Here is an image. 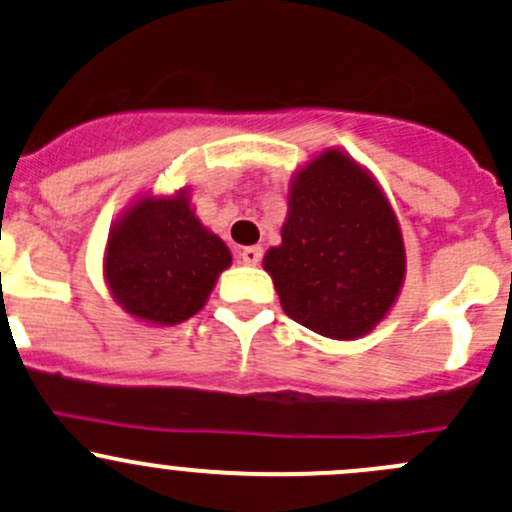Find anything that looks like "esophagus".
Wrapping results in <instances>:
<instances>
[{"label": "esophagus", "mask_w": 512, "mask_h": 512, "mask_svg": "<svg viewBox=\"0 0 512 512\" xmlns=\"http://www.w3.org/2000/svg\"><path fill=\"white\" fill-rule=\"evenodd\" d=\"M240 260L245 262V265H260L262 247H242V250H240Z\"/></svg>", "instance_id": "obj_1"}]
</instances>
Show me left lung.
I'll return each instance as SVG.
<instances>
[{
    "instance_id": "8db88e82",
    "label": "left lung",
    "mask_w": 512,
    "mask_h": 512,
    "mask_svg": "<svg viewBox=\"0 0 512 512\" xmlns=\"http://www.w3.org/2000/svg\"><path fill=\"white\" fill-rule=\"evenodd\" d=\"M280 235L262 267L287 317L339 342L384 322L404 287L406 247L384 188L359 160L324 148L299 165Z\"/></svg>"
}]
</instances>
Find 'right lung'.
I'll return each instance as SVG.
<instances>
[{"instance_id":"add662e5","label":"right lung","mask_w":512,"mask_h":512,"mask_svg":"<svg viewBox=\"0 0 512 512\" xmlns=\"http://www.w3.org/2000/svg\"><path fill=\"white\" fill-rule=\"evenodd\" d=\"M232 265L227 245L195 215L190 188L141 193L108 230L103 280L136 322L173 327L208 302Z\"/></svg>"}]
</instances>
